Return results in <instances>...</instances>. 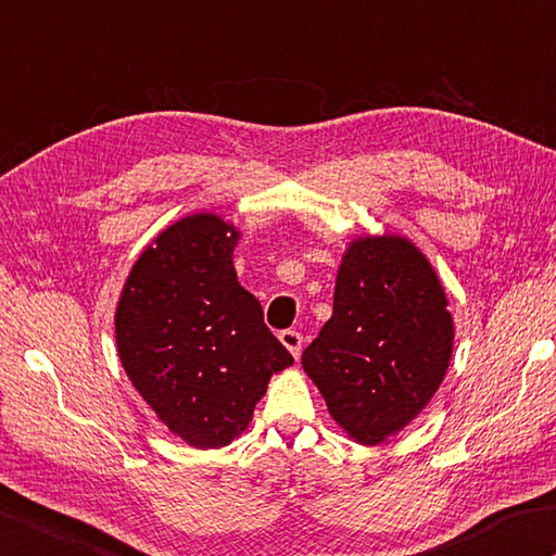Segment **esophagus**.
Segmentation results:
<instances>
[{"label":"esophagus","mask_w":556,"mask_h":556,"mask_svg":"<svg viewBox=\"0 0 556 556\" xmlns=\"http://www.w3.org/2000/svg\"><path fill=\"white\" fill-rule=\"evenodd\" d=\"M279 340H281V344H285L287 350L291 352L293 358L301 356V346H303V334H301V332H296V330H285V332L279 334Z\"/></svg>","instance_id":"obj_1"}]
</instances>
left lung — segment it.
Wrapping results in <instances>:
<instances>
[{
  "label": "left lung",
  "mask_w": 556,
  "mask_h": 556,
  "mask_svg": "<svg viewBox=\"0 0 556 556\" xmlns=\"http://www.w3.org/2000/svg\"><path fill=\"white\" fill-rule=\"evenodd\" d=\"M448 299L402 236H366L337 271L332 318L301 356L332 419L364 445L393 437L429 405L453 354Z\"/></svg>",
  "instance_id": "8db88e82"
}]
</instances>
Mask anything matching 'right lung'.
<instances>
[{
	"label": "right lung",
	"mask_w": 556,
	"mask_h": 556,
	"mask_svg": "<svg viewBox=\"0 0 556 556\" xmlns=\"http://www.w3.org/2000/svg\"><path fill=\"white\" fill-rule=\"evenodd\" d=\"M236 226L192 214L139 255L115 311L119 362L137 393L194 448L248 429L271 374L293 364L238 285Z\"/></svg>",
	"instance_id": "obj_1"
}]
</instances>
